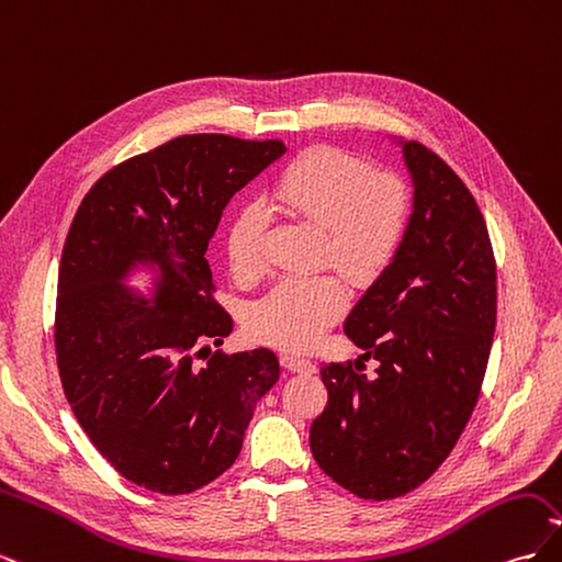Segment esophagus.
<instances>
[{
  "instance_id": "obj_1",
  "label": "esophagus",
  "mask_w": 562,
  "mask_h": 562,
  "mask_svg": "<svg viewBox=\"0 0 562 562\" xmlns=\"http://www.w3.org/2000/svg\"><path fill=\"white\" fill-rule=\"evenodd\" d=\"M281 366L291 372H316V363L295 353H281Z\"/></svg>"
}]
</instances>
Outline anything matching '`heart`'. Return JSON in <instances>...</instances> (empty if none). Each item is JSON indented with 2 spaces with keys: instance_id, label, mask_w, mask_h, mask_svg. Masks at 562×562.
Listing matches in <instances>:
<instances>
[{
  "instance_id": "1",
  "label": "heart",
  "mask_w": 562,
  "mask_h": 562,
  "mask_svg": "<svg viewBox=\"0 0 562 562\" xmlns=\"http://www.w3.org/2000/svg\"><path fill=\"white\" fill-rule=\"evenodd\" d=\"M277 206L323 229V265L353 283L378 281L394 262L411 223V194L396 178H378L361 159L333 147H314L285 168L274 190ZM267 217L246 209L227 232L234 279L258 281L267 271ZM345 281L326 274L285 279L255 304V337L281 349H310L345 314Z\"/></svg>"
}]
</instances>
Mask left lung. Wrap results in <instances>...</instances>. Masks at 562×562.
Masks as SVG:
<instances>
[{"label": "left lung", "mask_w": 562, "mask_h": 562, "mask_svg": "<svg viewBox=\"0 0 562 562\" xmlns=\"http://www.w3.org/2000/svg\"><path fill=\"white\" fill-rule=\"evenodd\" d=\"M413 215L401 250L345 321L380 368H321L316 464L361 499H396L446 462L481 394L497 323V265L469 187L436 151L401 143Z\"/></svg>", "instance_id": "left-lung-1"}]
</instances>
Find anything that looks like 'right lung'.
<instances>
[{
    "label": "right lung",
    "mask_w": 562,
    "mask_h": 562,
    "mask_svg": "<svg viewBox=\"0 0 562 562\" xmlns=\"http://www.w3.org/2000/svg\"><path fill=\"white\" fill-rule=\"evenodd\" d=\"M283 151L180 135L108 171L67 232L54 326L65 398L110 467L145 490L187 495L225 473L279 380L269 349L211 353L234 321L206 250L229 199ZM138 263L160 269L151 299L123 283Z\"/></svg>",
    "instance_id": "obj_1"
}]
</instances>
